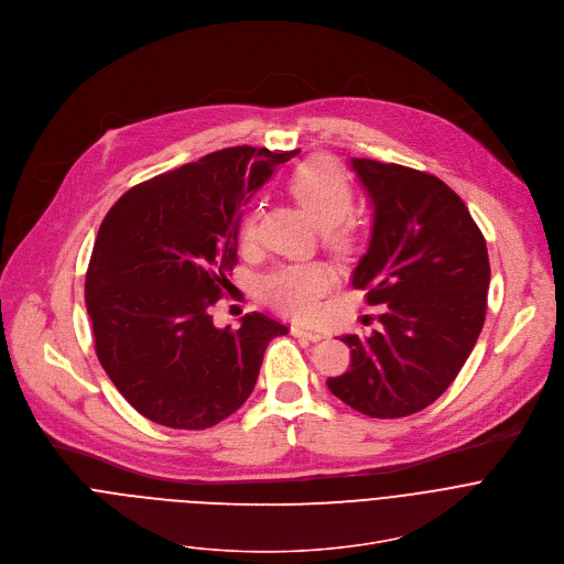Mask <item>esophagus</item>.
I'll return each instance as SVG.
<instances>
[{
  "label": "esophagus",
  "mask_w": 564,
  "mask_h": 564,
  "mask_svg": "<svg viewBox=\"0 0 564 564\" xmlns=\"http://www.w3.org/2000/svg\"><path fill=\"white\" fill-rule=\"evenodd\" d=\"M292 336H296V338H307V340H312V343H316V340H321L323 338V334L321 332H314V329H305V327H301V325H292Z\"/></svg>",
  "instance_id": "1"
}]
</instances>
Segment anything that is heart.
<instances>
[{
  "label": "heart",
  "instance_id": "heart-1",
  "mask_svg": "<svg viewBox=\"0 0 564 564\" xmlns=\"http://www.w3.org/2000/svg\"><path fill=\"white\" fill-rule=\"evenodd\" d=\"M290 195L307 210V215L323 228L329 246L343 248L349 239L345 219L354 208V188L347 175L329 158H312L303 162L288 182ZM257 232V213L243 221V239L250 241ZM332 268L323 263H292L276 268L261 281L265 299L294 316H310L316 303L334 285Z\"/></svg>",
  "mask_w": 564,
  "mask_h": 564
}]
</instances>
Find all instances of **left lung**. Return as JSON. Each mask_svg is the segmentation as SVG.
Wrapping results in <instances>:
<instances>
[{"instance_id":"left-lung-1","label":"left lung","mask_w":564,"mask_h":564,"mask_svg":"<svg viewBox=\"0 0 564 564\" xmlns=\"http://www.w3.org/2000/svg\"><path fill=\"white\" fill-rule=\"evenodd\" d=\"M351 166L373 206L369 250L351 285L382 307V325L340 338L351 365L327 387L362 415L395 420L433 404L475 349L488 307V248L464 199L440 177L367 158Z\"/></svg>"}]
</instances>
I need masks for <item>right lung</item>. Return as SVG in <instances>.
<instances>
[{
	"mask_svg": "<svg viewBox=\"0 0 564 564\" xmlns=\"http://www.w3.org/2000/svg\"><path fill=\"white\" fill-rule=\"evenodd\" d=\"M294 153L228 147L129 188L98 228L85 276L96 356L147 420L204 431L252 393L279 321L219 329L210 307L237 263L241 206Z\"/></svg>",
	"mask_w": 564,
	"mask_h": 564,
	"instance_id": "add662e5",
	"label": "right lung"
}]
</instances>
